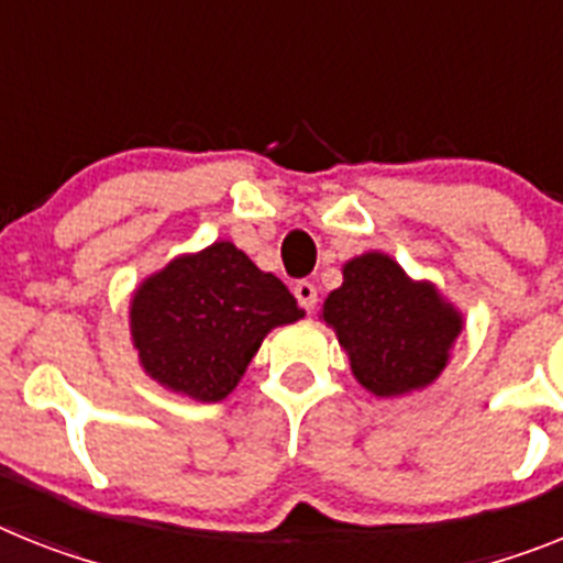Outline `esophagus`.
Wrapping results in <instances>:
<instances>
[{
  "mask_svg": "<svg viewBox=\"0 0 563 563\" xmlns=\"http://www.w3.org/2000/svg\"><path fill=\"white\" fill-rule=\"evenodd\" d=\"M295 297H297V303L303 306L306 311H311L314 306H318V286L311 280H297L295 283Z\"/></svg>",
  "mask_w": 563,
  "mask_h": 563,
  "instance_id": "obj_1",
  "label": "esophagus"
}]
</instances>
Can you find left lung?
Listing matches in <instances>:
<instances>
[{"label": "left lung", "mask_w": 563, "mask_h": 563, "mask_svg": "<svg viewBox=\"0 0 563 563\" xmlns=\"http://www.w3.org/2000/svg\"><path fill=\"white\" fill-rule=\"evenodd\" d=\"M325 325L346 349L352 375L377 398L423 389L446 369L464 314L427 280H412L380 252L343 266V286L325 297Z\"/></svg>", "instance_id": "left-lung-1"}]
</instances>
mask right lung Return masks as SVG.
<instances>
[{"label": "right lung", "mask_w": 563, "mask_h": 563, "mask_svg": "<svg viewBox=\"0 0 563 563\" xmlns=\"http://www.w3.org/2000/svg\"><path fill=\"white\" fill-rule=\"evenodd\" d=\"M303 318L283 280L229 240L183 254L131 297V340L159 386L202 404L234 391L274 325Z\"/></svg>", "instance_id": "1"}]
</instances>
